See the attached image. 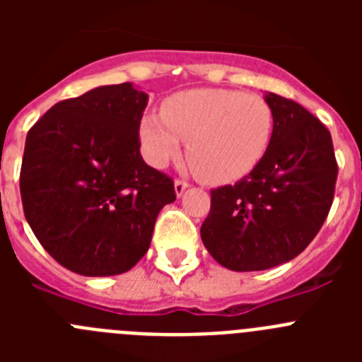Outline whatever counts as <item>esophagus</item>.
I'll list each match as a JSON object with an SVG mask.
<instances>
[{"label":"esophagus","mask_w":362,"mask_h":362,"mask_svg":"<svg viewBox=\"0 0 362 362\" xmlns=\"http://www.w3.org/2000/svg\"><path fill=\"white\" fill-rule=\"evenodd\" d=\"M174 187H175V194H177V197H179L185 190H187L188 187H190V185H188V181H185V179H175Z\"/></svg>","instance_id":"esophagus-1"}]
</instances>
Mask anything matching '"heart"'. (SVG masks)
Masks as SVG:
<instances>
[{
    "instance_id": "1",
    "label": "heart",
    "mask_w": 362,
    "mask_h": 362,
    "mask_svg": "<svg viewBox=\"0 0 362 362\" xmlns=\"http://www.w3.org/2000/svg\"><path fill=\"white\" fill-rule=\"evenodd\" d=\"M274 134V112L257 94L228 88H196L172 95L161 116L139 123L143 156L163 168L188 143V165L203 181L233 183L264 158Z\"/></svg>"
}]
</instances>
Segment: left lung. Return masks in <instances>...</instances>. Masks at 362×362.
<instances>
[{
  "label": "left lung",
  "instance_id": "8db88e82",
  "mask_svg": "<svg viewBox=\"0 0 362 362\" xmlns=\"http://www.w3.org/2000/svg\"><path fill=\"white\" fill-rule=\"evenodd\" d=\"M274 134L264 158L235 185L214 188L201 239L228 270L255 272L297 257L334 203L339 166L325 124L283 95L264 98Z\"/></svg>",
  "mask_w": 362,
  "mask_h": 362
}]
</instances>
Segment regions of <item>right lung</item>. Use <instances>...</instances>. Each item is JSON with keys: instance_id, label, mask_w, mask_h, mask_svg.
<instances>
[{"instance_id": "obj_1", "label": "right lung", "mask_w": 362, "mask_h": 362, "mask_svg": "<svg viewBox=\"0 0 362 362\" xmlns=\"http://www.w3.org/2000/svg\"><path fill=\"white\" fill-rule=\"evenodd\" d=\"M132 83L54 105L25 141L19 190L32 232L57 263L88 277L129 272L146 254L174 181L146 165Z\"/></svg>"}]
</instances>
